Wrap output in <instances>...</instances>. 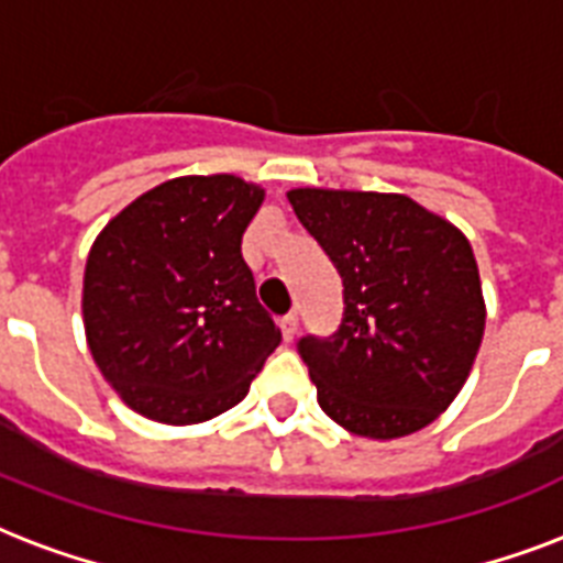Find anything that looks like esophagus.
I'll return each instance as SVG.
<instances>
[{"label":"esophagus","mask_w":563,"mask_h":563,"mask_svg":"<svg viewBox=\"0 0 563 563\" xmlns=\"http://www.w3.org/2000/svg\"><path fill=\"white\" fill-rule=\"evenodd\" d=\"M280 333H283V339H286V342H291V339H295V335H298V316H283L280 318Z\"/></svg>","instance_id":"obj_1"}]
</instances>
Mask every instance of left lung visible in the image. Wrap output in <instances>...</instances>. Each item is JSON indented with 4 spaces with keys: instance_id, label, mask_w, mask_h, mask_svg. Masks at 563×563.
I'll list each match as a JSON object with an SVG mask.
<instances>
[{
    "instance_id": "left-lung-1",
    "label": "left lung",
    "mask_w": 563,
    "mask_h": 563,
    "mask_svg": "<svg viewBox=\"0 0 563 563\" xmlns=\"http://www.w3.org/2000/svg\"><path fill=\"white\" fill-rule=\"evenodd\" d=\"M286 198L344 286L339 330L298 342L318 406L374 441L429 427L462 391L485 333L467 236L409 195L300 187Z\"/></svg>"
}]
</instances>
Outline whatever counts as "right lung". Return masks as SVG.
Wrapping results in <instances>:
<instances>
[{
    "instance_id": "right-lung-1",
    "label": "right lung",
    "mask_w": 563,
    "mask_h": 563,
    "mask_svg": "<svg viewBox=\"0 0 563 563\" xmlns=\"http://www.w3.org/2000/svg\"><path fill=\"white\" fill-rule=\"evenodd\" d=\"M265 189L187 175L104 224L84 268V333L125 406L189 427L236 406L280 344L242 260Z\"/></svg>"
}]
</instances>
